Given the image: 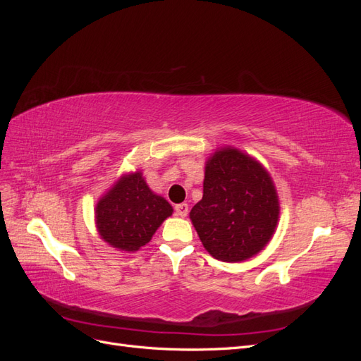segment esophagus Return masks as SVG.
<instances>
[{"label": "esophagus", "instance_id": "1", "mask_svg": "<svg viewBox=\"0 0 361 361\" xmlns=\"http://www.w3.org/2000/svg\"><path fill=\"white\" fill-rule=\"evenodd\" d=\"M174 211H176V215H179V216H187L188 204L187 203H179V204L174 206Z\"/></svg>", "mask_w": 361, "mask_h": 361}]
</instances>
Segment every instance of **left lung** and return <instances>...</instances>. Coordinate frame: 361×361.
<instances>
[{
  "instance_id": "1",
  "label": "left lung",
  "mask_w": 361,
  "mask_h": 361,
  "mask_svg": "<svg viewBox=\"0 0 361 361\" xmlns=\"http://www.w3.org/2000/svg\"><path fill=\"white\" fill-rule=\"evenodd\" d=\"M280 202L269 171L245 152L216 149L206 159L203 197L190 220L204 250L223 262H244L274 235Z\"/></svg>"
}]
</instances>
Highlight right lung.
I'll return each instance as SVG.
<instances>
[{
	"label": "right lung",
	"instance_id": "right-lung-1",
	"mask_svg": "<svg viewBox=\"0 0 361 361\" xmlns=\"http://www.w3.org/2000/svg\"><path fill=\"white\" fill-rule=\"evenodd\" d=\"M171 214V204L152 191L143 173L137 170L122 174L97 200L94 224L104 243L118 251L135 253Z\"/></svg>",
	"mask_w": 361,
	"mask_h": 361
}]
</instances>
